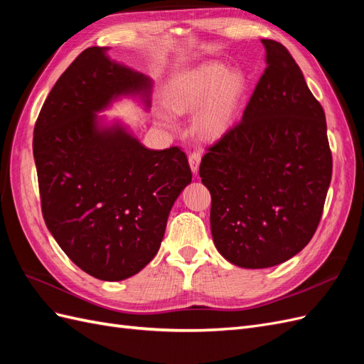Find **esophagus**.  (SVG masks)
<instances>
[{"label": "esophagus", "mask_w": 364, "mask_h": 364, "mask_svg": "<svg viewBox=\"0 0 364 364\" xmlns=\"http://www.w3.org/2000/svg\"><path fill=\"white\" fill-rule=\"evenodd\" d=\"M200 159H202V156H200V153H199V151H193V153H190V156H188V162H190L191 171H193L194 174H197V171H199Z\"/></svg>", "instance_id": "34e87169"}]
</instances>
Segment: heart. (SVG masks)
<instances>
[{"label": "heart", "instance_id": "obj_1", "mask_svg": "<svg viewBox=\"0 0 364 364\" xmlns=\"http://www.w3.org/2000/svg\"><path fill=\"white\" fill-rule=\"evenodd\" d=\"M247 80L243 73L229 71L223 63L206 62L176 75L167 87V105L176 114L196 107L194 126L208 138H218L232 127L243 102ZM162 123L174 127L170 117Z\"/></svg>", "mask_w": 364, "mask_h": 364}]
</instances>
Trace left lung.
I'll return each instance as SVG.
<instances>
[{"label": "left lung", "mask_w": 364, "mask_h": 364, "mask_svg": "<svg viewBox=\"0 0 364 364\" xmlns=\"http://www.w3.org/2000/svg\"><path fill=\"white\" fill-rule=\"evenodd\" d=\"M267 68L238 124L202 158L217 250L243 269L293 258L321 222L333 174L325 112L282 43L261 39Z\"/></svg>", "instance_id": "8db88e82"}]
</instances>
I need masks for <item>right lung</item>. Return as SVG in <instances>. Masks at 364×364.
Wrapping results in <instances>:
<instances>
[{"label":"right lung","instance_id":"1","mask_svg":"<svg viewBox=\"0 0 364 364\" xmlns=\"http://www.w3.org/2000/svg\"><path fill=\"white\" fill-rule=\"evenodd\" d=\"M82 51L43 103L33 136L42 215L68 258L91 277L121 281L155 258L168 214L191 170L179 147L151 150L98 112L119 97L147 109L150 77Z\"/></svg>","mask_w":364,"mask_h":364}]
</instances>
